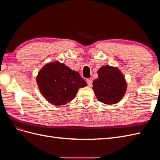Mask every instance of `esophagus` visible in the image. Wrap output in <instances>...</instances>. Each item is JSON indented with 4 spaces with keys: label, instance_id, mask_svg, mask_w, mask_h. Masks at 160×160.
I'll return each mask as SVG.
<instances>
[{
    "label": "esophagus",
    "instance_id": "obj_1",
    "mask_svg": "<svg viewBox=\"0 0 160 160\" xmlns=\"http://www.w3.org/2000/svg\"><path fill=\"white\" fill-rule=\"evenodd\" d=\"M86 81H87V83H88V85L89 87L92 86V83H93V79H88L86 80Z\"/></svg>",
    "mask_w": 160,
    "mask_h": 160
}]
</instances>
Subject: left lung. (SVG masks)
I'll use <instances>...</instances> for the list:
<instances>
[{
  "instance_id": "obj_1",
  "label": "left lung",
  "mask_w": 160,
  "mask_h": 160,
  "mask_svg": "<svg viewBox=\"0 0 160 160\" xmlns=\"http://www.w3.org/2000/svg\"><path fill=\"white\" fill-rule=\"evenodd\" d=\"M98 78L93 83V89L97 99L105 104L118 103L126 90V82L123 75L115 67H101L98 70Z\"/></svg>"
}]
</instances>
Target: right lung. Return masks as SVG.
Masks as SVG:
<instances>
[{
	"instance_id": "obj_1",
	"label": "right lung",
	"mask_w": 160,
	"mask_h": 160,
	"mask_svg": "<svg viewBox=\"0 0 160 160\" xmlns=\"http://www.w3.org/2000/svg\"><path fill=\"white\" fill-rule=\"evenodd\" d=\"M37 83L44 98L55 105H65L72 101L78 89L88 85L78 72L58 61L43 67L38 72Z\"/></svg>"
}]
</instances>
